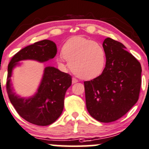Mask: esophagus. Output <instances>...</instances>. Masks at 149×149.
Returning a JSON list of instances; mask_svg holds the SVG:
<instances>
[{"label": "esophagus", "instance_id": "1", "mask_svg": "<svg viewBox=\"0 0 149 149\" xmlns=\"http://www.w3.org/2000/svg\"><path fill=\"white\" fill-rule=\"evenodd\" d=\"M77 82H78V80L76 79V78H73V79H72V83L76 84L77 83Z\"/></svg>", "mask_w": 149, "mask_h": 149}]
</instances>
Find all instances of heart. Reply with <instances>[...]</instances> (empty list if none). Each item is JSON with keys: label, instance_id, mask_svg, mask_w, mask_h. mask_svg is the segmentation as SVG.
Segmentation results:
<instances>
[{"label": "heart", "instance_id": "1", "mask_svg": "<svg viewBox=\"0 0 149 149\" xmlns=\"http://www.w3.org/2000/svg\"><path fill=\"white\" fill-rule=\"evenodd\" d=\"M68 61L72 71L84 80L95 79L102 73L106 63V53L100 43L84 37H73L64 44L62 55L57 57L59 65Z\"/></svg>", "mask_w": 149, "mask_h": 149}]
</instances>
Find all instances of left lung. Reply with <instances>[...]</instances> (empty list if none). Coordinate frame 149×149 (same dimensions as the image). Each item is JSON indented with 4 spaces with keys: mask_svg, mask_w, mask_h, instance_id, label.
I'll return each mask as SVG.
<instances>
[{
    "mask_svg": "<svg viewBox=\"0 0 149 149\" xmlns=\"http://www.w3.org/2000/svg\"><path fill=\"white\" fill-rule=\"evenodd\" d=\"M102 46L106 65L100 76L84 81L86 104L94 119L111 123L125 115L139 100L142 69L121 42L107 37Z\"/></svg>",
    "mask_w": 149,
    "mask_h": 149,
    "instance_id": "1",
    "label": "left lung"
}]
</instances>
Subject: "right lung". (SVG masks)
<instances>
[{"mask_svg":"<svg viewBox=\"0 0 149 149\" xmlns=\"http://www.w3.org/2000/svg\"><path fill=\"white\" fill-rule=\"evenodd\" d=\"M56 54L55 42L42 40L21 49L12 58L8 66L6 90L10 102L22 118L37 125H49L61 116L65 92L71 85L72 77L56 68L48 66L45 68L37 92L32 97L23 98L13 91L10 83L12 71L19 65V61L33 60L44 63L52 59Z\"/></svg>","mask_w":149,"mask_h":149,"instance_id":"right-lung-1","label":"right lung"}]
</instances>
